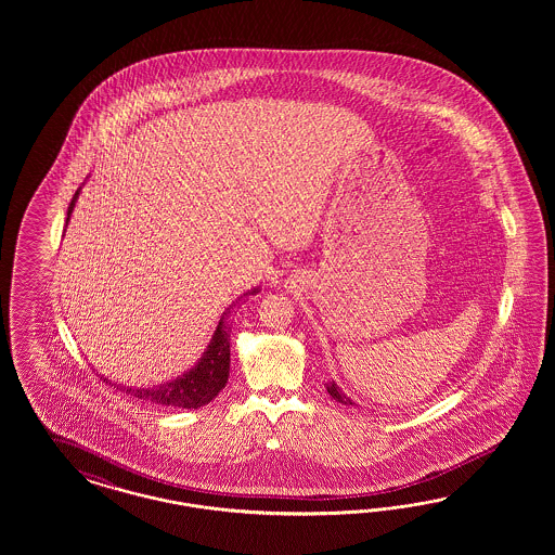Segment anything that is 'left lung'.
Here are the masks:
<instances>
[{
    "label": "left lung",
    "instance_id": "8db88e82",
    "mask_svg": "<svg viewBox=\"0 0 555 555\" xmlns=\"http://www.w3.org/2000/svg\"><path fill=\"white\" fill-rule=\"evenodd\" d=\"M327 392L332 395V399H336L337 403L353 404L352 401L341 392V388L337 387L336 383H330V385H327Z\"/></svg>",
    "mask_w": 555,
    "mask_h": 555
}]
</instances>
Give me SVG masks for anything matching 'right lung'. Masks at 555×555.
I'll return each instance as SVG.
<instances>
[{
	"instance_id": "1",
	"label": "right lung",
	"mask_w": 555,
	"mask_h": 555,
	"mask_svg": "<svg viewBox=\"0 0 555 555\" xmlns=\"http://www.w3.org/2000/svg\"><path fill=\"white\" fill-rule=\"evenodd\" d=\"M79 191L75 193L73 202L68 205L67 216L73 211V205L77 199ZM258 293V288H254ZM230 327L219 321L218 330L211 337V344L203 352L202 362L193 370H189L177 380L152 388H124L128 395L138 397L142 401L160 406H172V409H199L203 404L214 401L219 390L225 387L228 374H230ZM107 383V380H105Z\"/></svg>"
}]
</instances>
